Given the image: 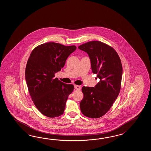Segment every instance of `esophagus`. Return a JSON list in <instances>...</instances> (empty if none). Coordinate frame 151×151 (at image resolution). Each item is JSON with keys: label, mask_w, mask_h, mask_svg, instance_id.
<instances>
[{"label": "esophagus", "mask_w": 151, "mask_h": 151, "mask_svg": "<svg viewBox=\"0 0 151 151\" xmlns=\"http://www.w3.org/2000/svg\"><path fill=\"white\" fill-rule=\"evenodd\" d=\"M74 88H75L76 90H81V87H80V86L75 85H74Z\"/></svg>", "instance_id": "34e87169"}]
</instances>
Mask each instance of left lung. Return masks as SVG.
Returning <instances> with one entry per match:
<instances>
[{"label":"left lung","mask_w":151,"mask_h":151,"mask_svg":"<svg viewBox=\"0 0 151 151\" xmlns=\"http://www.w3.org/2000/svg\"><path fill=\"white\" fill-rule=\"evenodd\" d=\"M78 48L88 55L92 72L100 79L94 87H83V98L80 103V110L87 117L98 118L109 111L119 95L122 62L116 50L102 42H87Z\"/></svg>","instance_id":"8db88e82"}]
</instances>
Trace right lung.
Returning <instances> with one entry per match:
<instances>
[{
    "label": "right lung",
    "mask_w": 151,
    "mask_h": 151,
    "mask_svg": "<svg viewBox=\"0 0 151 151\" xmlns=\"http://www.w3.org/2000/svg\"><path fill=\"white\" fill-rule=\"evenodd\" d=\"M76 48L49 42L37 46L29 55L25 69L29 93L37 109L47 117L64 113L68 96L74 90L73 85L61 82L55 74Z\"/></svg>",
    "instance_id": "right-lung-1"
}]
</instances>
